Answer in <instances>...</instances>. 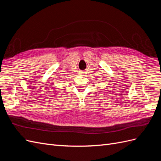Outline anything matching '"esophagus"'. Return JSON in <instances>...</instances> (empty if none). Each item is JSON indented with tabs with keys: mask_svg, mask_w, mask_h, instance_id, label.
<instances>
[{
	"mask_svg": "<svg viewBox=\"0 0 161 161\" xmlns=\"http://www.w3.org/2000/svg\"><path fill=\"white\" fill-rule=\"evenodd\" d=\"M81 74H84V72H82V73H81Z\"/></svg>",
	"mask_w": 161,
	"mask_h": 161,
	"instance_id": "34e87169",
	"label": "esophagus"
}]
</instances>
